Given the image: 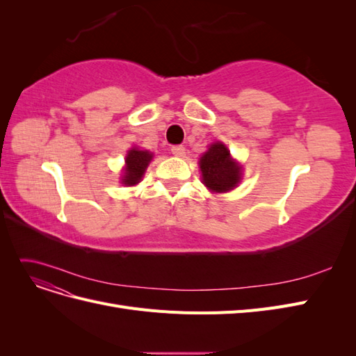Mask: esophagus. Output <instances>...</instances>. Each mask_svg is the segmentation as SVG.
<instances>
[{"label":"esophagus","mask_w":356,"mask_h":356,"mask_svg":"<svg viewBox=\"0 0 356 356\" xmlns=\"http://www.w3.org/2000/svg\"><path fill=\"white\" fill-rule=\"evenodd\" d=\"M170 153L174 154V156H177V157H184V154H186V148L182 147V145H174L170 148Z\"/></svg>","instance_id":"obj_1"}]
</instances>
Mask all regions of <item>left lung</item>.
Returning a JSON list of instances; mask_svg holds the SVG:
<instances>
[{"mask_svg": "<svg viewBox=\"0 0 356 356\" xmlns=\"http://www.w3.org/2000/svg\"><path fill=\"white\" fill-rule=\"evenodd\" d=\"M199 165L203 184L212 191H229L241 181V168L232 160L229 149L220 143L211 145L200 157Z\"/></svg>", "mask_w": 356, "mask_h": 356, "instance_id": "8db88e82", "label": "left lung"}]
</instances>
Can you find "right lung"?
<instances>
[{
	"mask_svg": "<svg viewBox=\"0 0 356 356\" xmlns=\"http://www.w3.org/2000/svg\"><path fill=\"white\" fill-rule=\"evenodd\" d=\"M153 159V154L148 152H141V149L132 148L126 156V169L123 175V184L135 186L141 181L144 172Z\"/></svg>",
	"mask_w": 356,
	"mask_h": 356,
	"instance_id": "right-lung-1",
	"label": "right lung"
}]
</instances>
